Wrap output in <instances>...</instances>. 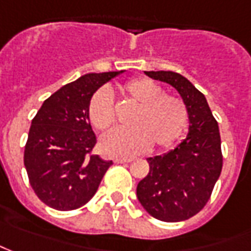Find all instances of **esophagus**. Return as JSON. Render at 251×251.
<instances>
[{
	"mask_svg": "<svg viewBox=\"0 0 251 251\" xmlns=\"http://www.w3.org/2000/svg\"><path fill=\"white\" fill-rule=\"evenodd\" d=\"M129 161H132L131 157H116L114 159V163H129Z\"/></svg>",
	"mask_w": 251,
	"mask_h": 251,
	"instance_id": "1",
	"label": "esophagus"
}]
</instances>
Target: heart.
<instances>
[{
  "mask_svg": "<svg viewBox=\"0 0 251 251\" xmlns=\"http://www.w3.org/2000/svg\"><path fill=\"white\" fill-rule=\"evenodd\" d=\"M120 92L137 109L131 113V127L112 129L100 141L102 152L127 157L154 148H166L184 134L188 126V107L181 98L164 94L160 85L145 77H135L122 84ZM88 119L99 131L110 128L116 122V110L110 94L97 91L88 102Z\"/></svg>",
  "mask_w": 251,
  "mask_h": 251,
  "instance_id": "obj_1",
  "label": "heart"
}]
</instances>
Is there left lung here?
Here are the masks:
<instances>
[{
	"instance_id": "obj_1",
	"label": "left lung",
	"mask_w": 251,
	"mask_h": 251,
	"mask_svg": "<svg viewBox=\"0 0 251 251\" xmlns=\"http://www.w3.org/2000/svg\"><path fill=\"white\" fill-rule=\"evenodd\" d=\"M173 85L189 113V132L174 151L149 157V173L139 181L137 196L146 211L164 223L196 216L211 196L223 170L218 123L204 95L176 72H145Z\"/></svg>"
}]
</instances>
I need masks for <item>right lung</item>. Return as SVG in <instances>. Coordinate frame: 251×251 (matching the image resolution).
<instances>
[{
  "instance_id": "add662e5",
  "label": "right lung",
  "mask_w": 251,
  "mask_h": 251,
  "mask_svg": "<svg viewBox=\"0 0 251 251\" xmlns=\"http://www.w3.org/2000/svg\"><path fill=\"white\" fill-rule=\"evenodd\" d=\"M119 73L82 75L45 99L34 116L23 160L28 182L47 206L60 211L84 206L113 164L92 152L97 137L88 119V102Z\"/></svg>"
}]
</instances>
